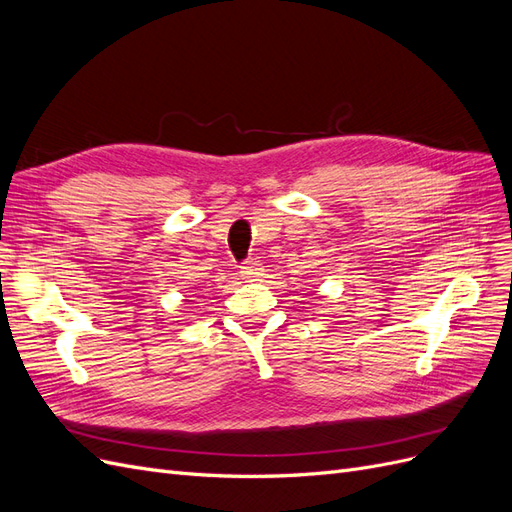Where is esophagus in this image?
<instances>
[{
  "label": "esophagus",
  "instance_id": "1",
  "mask_svg": "<svg viewBox=\"0 0 512 512\" xmlns=\"http://www.w3.org/2000/svg\"><path fill=\"white\" fill-rule=\"evenodd\" d=\"M262 273V265H260V260H256V258H250V260H245L243 262V267H241V275L245 277V280H254V277H258Z\"/></svg>",
  "mask_w": 512,
  "mask_h": 512
}]
</instances>
